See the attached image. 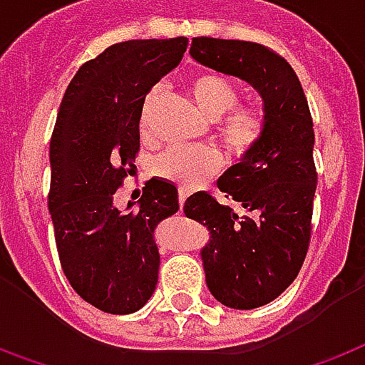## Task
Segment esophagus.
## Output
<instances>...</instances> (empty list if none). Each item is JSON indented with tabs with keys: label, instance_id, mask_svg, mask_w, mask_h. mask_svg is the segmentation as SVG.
<instances>
[{
	"label": "esophagus",
	"instance_id": "obj_1",
	"mask_svg": "<svg viewBox=\"0 0 365 365\" xmlns=\"http://www.w3.org/2000/svg\"><path fill=\"white\" fill-rule=\"evenodd\" d=\"M187 195H190L187 191L180 190V193H178V201H180V205H183V203H185V200H187Z\"/></svg>",
	"mask_w": 365,
	"mask_h": 365
}]
</instances>
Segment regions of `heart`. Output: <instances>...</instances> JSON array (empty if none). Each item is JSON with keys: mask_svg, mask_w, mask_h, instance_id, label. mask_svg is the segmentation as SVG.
<instances>
[{"mask_svg": "<svg viewBox=\"0 0 365 365\" xmlns=\"http://www.w3.org/2000/svg\"><path fill=\"white\" fill-rule=\"evenodd\" d=\"M191 98L200 112L209 120L223 118L217 126V138L229 150V154L243 158L259 146L267 134L269 118L267 112L257 106H237L239 91L237 86L219 73L203 71L191 76ZM162 94V86H152L142 101L140 108V130L150 132V118ZM223 160L215 148H170L162 152L152 164V172L164 182L175 183L183 190H193L215 175L221 170Z\"/></svg>", "mask_w": 365, "mask_h": 365, "instance_id": "heart-1", "label": "heart"}]
</instances>
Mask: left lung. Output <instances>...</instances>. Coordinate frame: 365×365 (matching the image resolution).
I'll return each mask as SVG.
<instances>
[{"mask_svg":"<svg viewBox=\"0 0 365 365\" xmlns=\"http://www.w3.org/2000/svg\"><path fill=\"white\" fill-rule=\"evenodd\" d=\"M191 57L239 76L261 94L269 126L251 154L219 178L243 215L205 191L185 201V217L207 227L201 261L211 294L221 304L251 310L282 294L297 279L312 235L316 191L314 128L297 73L264 45L251 41L191 39Z\"/></svg>","mask_w":365,"mask_h":365,"instance_id":"8db88e82","label":"left lung"}]
</instances>
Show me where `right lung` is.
<instances>
[{"label":"right lung","instance_id":"1","mask_svg":"<svg viewBox=\"0 0 365 365\" xmlns=\"http://www.w3.org/2000/svg\"><path fill=\"white\" fill-rule=\"evenodd\" d=\"M185 49L187 37L110 45L76 71L58 106L49 148L58 261L76 294L108 314L136 312L156 290V229L180 209L178 187L152 178L126 211L114 193L136 170L142 101Z\"/></svg>","mask_w":365,"mask_h":365}]
</instances>
